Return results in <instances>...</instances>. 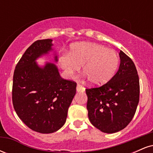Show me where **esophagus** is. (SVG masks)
<instances>
[{
    "label": "esophagus",
    "mask_w": 153,
    "mask_h": 153,
    "mask_svg": "<svg viewBox=\"0 0 153 153\" xmlns=\"http://www.w3.org/2000/svg\"><path fill=\"white\" fill-rule=\"evenodd\" d=\"M76 89H77V91H78V92H84L85 90V88H84L83 86H82V85H80V84H78V85H77Z\"/></svg>",
    "instance_id": "34e87169"
}]
</instances>
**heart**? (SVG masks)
<instances>
[{"instance_id": "heart-1", "label": "heart", "mask_w": 153, "mask_h": 153, "mask_svg": "<svg viewBox=\"0 0 153 153\" xmlns=\"http://www.w3.org/2000/svg\"><path fill=\"white\" fill-rule=\"evenodd\" d=\"M117 52L102 45L93 42H76L70 48L69 54L59 58V65L68 77L80 71L91 84L101 85L109 81L119 66Z\"/></svg>"}]
</instances>
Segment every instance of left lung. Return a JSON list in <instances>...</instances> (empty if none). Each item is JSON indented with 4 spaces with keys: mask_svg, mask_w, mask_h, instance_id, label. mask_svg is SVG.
<instances>
[{
    "mask_svg": "<svg viewBox=\"0 0 153 153\" xmlns=\"http://www.w3.org/2000/svg\"><path fill=\"white\" fill-rule=\"evenodd\" d=\"M120 65L108 82L85 89L87 109L91 124L104 133L124 129L134 117L140 100V80L131 59L119 52Z\"/></svg>",
    "mask_w": 153,
    "mask_h": 153,
    "instance_id": "8db88e82",
    "label": "left lung"
}]
</instances>
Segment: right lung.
<instances>
[{"label":"right lung","instance_id":"add662e5","mask_svg":"<svg viewBox=\"0 0 153 153\" xmlns=\"http://www.w3.org/2000/svg\"><path fill=\"white\" fill-rule=\"evenodd\" d=\"M52 39L37 40L31 45L16 66L12 101L17 115L28 127L49 134L60 129L76 93V82L65 80L57 66L47 62L39 67L36 59L53 49ZM57 62V56L54 57Z\"/></svg>","mask_w":153,"mask_h":153}]
</instances>
